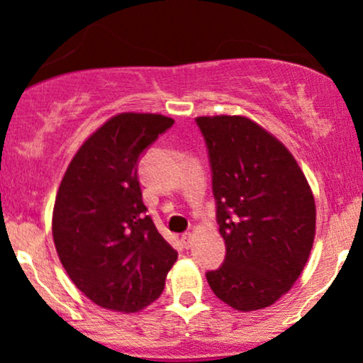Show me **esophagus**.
<instances>
[{
	"mask_svg": "<svg viewBox=\"0 0 363 363\" xmlns=\"http://www.w3.org/2000/svg\"><path fill=\"white\" fill-rule=\"evenodd\" d=\"M193 234H191V232H186V234H182V237H181V240H182V244H184V247L186 249H189L191 245H193Z\"/></svg>",
	"mask_w": 363,
	"mask_h": 363,
	"instance_id": "34e87169",
	"label": "esophagus"
}]
</instances>
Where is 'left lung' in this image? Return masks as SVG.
Here are the masks:
<instances>
[{
	"label": "left lung",
	"instance_id": "8db88e82",
	"mask_svg": "<svg viewBox=\"0 0 363 363\" xmlns=\"http://www.w3.org/2000/svg\"><path fill=\"white\" fill-rule=\"evenodd\" d=\"M205 138L225 240L210 289L237 311L272 306L301 277L314 244L315 203L285 145L242 116L196 118Z\"/></svg>",
	"mask_w": 363,
	"mask_h": 363
}]
</instances>
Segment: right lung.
<instances>
[{"mask_svg":"<svg viewBox=\"0 0 363 363\" xmlns=\"http://www.w3.org/2000/svg\"><path fill=\"white\" fill-rule=\"evenodd\" d=\"M174 124L160 114L123 112L82 145L66 169L52 211L62 268L91 302L136 312L160 297L177 251L147 215L141 153Z\"/></svg>","mask_w":363,"mask_h":363,"instance_id":"add662e5","label":"right lung"}]
</instances>
